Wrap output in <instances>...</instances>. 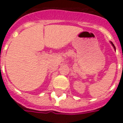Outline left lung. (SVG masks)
<instances>
[{
    "mask_svg": "<svg viewBox=\"0 0 123 123\" xmlns=\"http://www.w3.org/2000/svg\"><path fill=\"white\" fill-rule=\"evenodd\" d=\"M112 45H113V47H114V45H113V43H112ZM114 48L115 49V47H114Z\"/></svg>",
    "mask_w": 123,
    "mask_h": 123,
    "instance_id": "obj_1",
    "label": "left lung"
}]
</instances>
